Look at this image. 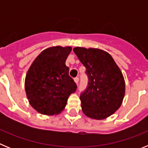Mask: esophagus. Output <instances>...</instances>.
Listing matches in <instances>:
<instances>
[{
  "label": "esophagus",
  "mask_w": 148,
  "mask_h": 148,
  "mask_svg": "<svg viewBox=\"0 0 148 148\" xmlns=\"http://www.w3.org/2000/svg\"><path fill=\"white\" fill-rule=\"evenodd\" d=\"M74 81H75V83L78 84V82H79V78H78V77H76V78H74Z\"/></svg>",
  "instance_id": "esophagus-1"
}]
</instances>
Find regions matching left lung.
Masks as SVG:
<instances>
[{
  "instance_id": "8db88e82",
  "label": "left lung",
  "mask_w": 148,
  "mask_h": 148,
  "mask_svg": "<svg viewBox=\"0 0 148 148\" xmlns=\"http://www.w3.org/2000/svg\"><path fill=\"white\" fill-rule=\"evenodd\" d=\"M73 52L86 67L88 84L80 95L83 113L104 119L120 108L125 92L122 73L112 56L95 48L75 47Z\"/></svg>"
}]
</instances>
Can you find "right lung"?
I'll use <instances>...</instances> for the list:
<instances>
[{
	"label": "right lung",
	"mask_w": 148,
	"mask_h": 148,
	"mask_svg": "<svg viewBox=\"0 0 148 148\" xmlns=\"http://www.w3.org/2000/svg\"><path fill=\"white\" fill-rule=\"evenodd\" d=\"M70 47L44 49L32 64L26 75L25 90L30 105L44 115L58 114L64 109L75 82L66 66Z\"/></svg>",
	"instance_id": "right-lung-1"
}]
</instances>
